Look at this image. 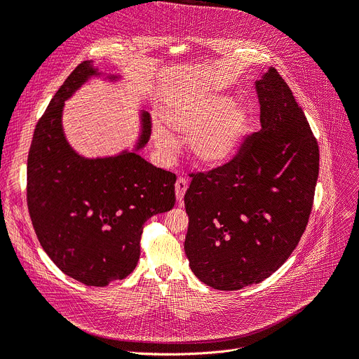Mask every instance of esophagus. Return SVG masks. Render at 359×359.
Here are the masks:
<instances>
[{"label":"esophagus","mask_w":359,"mask_h":359,"mask_svg":"<svg viewBox=\"0 0 359 359\" xmlns=\"http://www.w3.org/2000/svg\"><path fill=\"white\" fill-rule=\"evenodd\" d=\"M175 189H176V198H177V201L180 202V204H182L183 196H184V194H186V189H188V179L182 177V176L177 177L176 184H175Z\"/></svg>","instance_id":"34e87169"}]
</instances>
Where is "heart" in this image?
Instances as JSON below:
<instances>
[{
	"label": "heart",
	"instance_id": "obj_1",
	"mask_svg": "<svg viewBox=\"0 0 359 359\" xmlns=\"http://www.w3.org/2000/svg\"><path fill=\"white\" fill-rule=\"evenodd\" d=\"M167 123L183 135H193L191 148L195 158L204 165H222L238 154L248 129L245 108L233 107L229 97L194 95L184 98L167 113ZM155 144L165 155L177 148L175 136L163 126L154 129Z\"/></svg>",
	"mask_w": 359,
	"mask_h": 359
}]
</instances>
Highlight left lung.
I'll list each match as a JSON object with an SVG mask.
<instances>
[{
    "instance_id": "1",
    "label": "left lung",
    "mask_w": 359,
    "mask_h": 359,
    "mask_svg": "<svg viewBox=\"0 0 359 359\" xmlns=\"http://www.w3.org/2000/svg\"><path fill=\"white\" fill-rule=\"evenodd\" d=\"M261 130L231 161L191 173L184 252L194 274L217 290L271 276L298 246L313 210L320 149L302 108L276 69L255 83Z\"/></svg>"
}]
</instances>
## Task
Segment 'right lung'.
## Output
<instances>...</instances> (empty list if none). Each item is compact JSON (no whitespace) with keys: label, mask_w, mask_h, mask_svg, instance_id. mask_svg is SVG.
Listing matches in <instances>:
<instances>
[{"label":"right lung","mask_w":359,"mask_h":359,"mask_svg":"<svg viewBox=\"0 0 359 359\" xmlns=\"http://www.w3.org/2000/svg\"><path fill=\"white\" fill-rule=\"evenodd\" d=\"M90 74V60L77 65L38 120L26 199L38 241L55 266L77 282L102 287L135 270L145 222L175 207L176 175L136 152L85 160L69 147L61 129L65 100ZM149 135L144 114L137 148Z\"/></svg>","instance_id":"add662e5"}]
</instances>
